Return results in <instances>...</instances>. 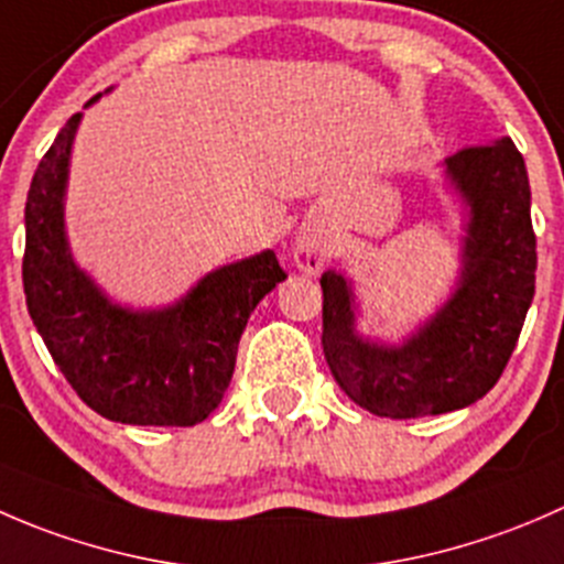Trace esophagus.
<instances>
[{
  "instance_id": "1",
  "label": "esophagus",
  "mask_w": 564,
  "mask_h": 564,
  "mask_svg": "<svg viewBox=\"0 0 564 564\" xmlns=\"http://www.w3.org/2000/svg\"><path fill=\"white\" fill-rule=\"evenodd\" d=\"M324 256H327V248L316 235H303L294 246V261L305 272H316L324 264Z\"/></svg>"
}]
</instances>
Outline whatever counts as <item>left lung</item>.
Listing matches in <instances>:
<instances>
[{"instance_id":"left-lung-1","label":"left lung","mask_w":564,"mask_h":564,"mask_svg":"<svg viewBox=\"0 0 564 564\" xmlns=\"http://www.w3.org/2000/svg\"><path fill=\"white\" fill-rule=\"evenodd\" d=\"M447 174L471 209L460 286L401 349L355 335L349 286L322 275V349L338 388L379 417H423L464 409L502 377L534 297L538 240L529 176L510 139L464 147Z\"/></svg>"}]
</instances>
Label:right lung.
I'll list each match as a JSON object with an SVG mask.
<instances>
[{
    "label": "right lung",
    "instance_id": "right-lung-1",
    "mask_svg": "<svg viewBox=\"0 0 564 564\" xmlns=\"http://www.w3.org/2000/svg\"><path fill=\"white\" fill-rule=\"evenodd\" d=\"M78 119L82 113L67 119L26 193L21 264L26 308L59 371L89 409L113 423L187 429L220 403L248 316L275 283L286 281V272L275 253L264 250L209 272L174 308L130 314L108 303L73 264L62 226Z\"/></svg>",
    "mask_w": 564,
    "mask_h": 564
}]
</instances>
